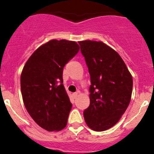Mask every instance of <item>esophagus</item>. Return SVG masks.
Segmentation results:
<instances>
[{
  "instance_id": "1",
  "label": "esophagus",
  "mask_w": 154,
  "mask_h": 154,
  "mask_svg": "<svg viewBox=\"0 0 154 154\" xmlns=\"http://www.w3.org/2000/svg\"><path fill=\"white\" fill-rule=\"evenodd\" d=\"M78 94H79V92H74V93L72 94V96H73V98H74V99H76V98H77V96H78Z\"/></svg>"
}]
</instances>
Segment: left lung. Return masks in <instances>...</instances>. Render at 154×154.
Masks as SVG:
<instances>
[{"label": "left lung", "instance_id": "8db88e82", "mask_svg": "<svg viewBox=\"0 0 154 154\" xmlns=\"http://www.w3.org/2000/svg\"><path fill=\"white\" fill-rule=\"evenodd\" d=\"M79 44L90 75V104L84 119L95 131L106 130L117 123L131 99L133 79L119 55L102 42Z\"/></svg>", "mask_w": 154, "mask_h": 154}]
</instances>
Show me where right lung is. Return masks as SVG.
I'll return each mask as SVG.
<instances>
[{"label":"right lung","mask_w":154,"mask_h":154,"mask_svg":"<svg viewBox=\"0 0 154 154\" xmlns=\"http://www.w3.org/2000/svg\"><path fill=\"white\" fill-rule=\"evenodd\" d=\"M75 42L51 40L31 55L21 75V90L27 111L48 131L65 127L72 104L63 85V69L78 53Z\"/></svg>","instance_id":"add662e5"}]
</instances>
